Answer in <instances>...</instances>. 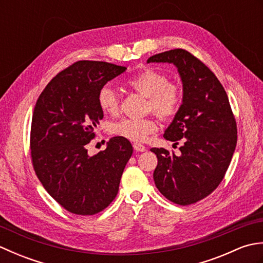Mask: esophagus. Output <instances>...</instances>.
Returning <instances> with one entry per match:
<instances>
[{"mask_svg":"<svg viewBox=\"0 0 263 263\" xmlns=\"http://www.w3.org/2000/svg\"><path fill=\"white\" fill-rule=\"evenodd\" d=\"M133 149H135L138 153L146 152V147H144L141 143H133Z\"/></svg>","mask_w":263,"mask_h":263,"instance_id":"esophagus-1","label":"esophagus"}]
</instances>
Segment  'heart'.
<instances>
[{
	"label": "heart",
	"instance_id": "b5f03b06",
	"mask_svg": "<svg viewBox=\"0 0 263 263\" xmlns=\"http://www.w3.org/2000/svg\"><path fill=\"white\" fill-rule=\"evenodd\" d=\"M126 85L144 97H148L149 109H153L160 119L174 117L182 104V91L175 83L168 82L166 76L154 69H144L128 78ZM99 108L105 114H116L120 108L119 95L109 85L100 89L97 96ZM157 130L152 117L146 119H122L111 123L109 132L126 140L142 142Z\"/></svg>",
	"mask_w": 263,
	"mask_h": 263
}]
</instances>
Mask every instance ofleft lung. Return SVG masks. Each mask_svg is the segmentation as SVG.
Here are the masks:
<instances>
[{
	"label": "left lung",
	"instance_id": "8db88e82",
	"mask_svg": "<svg viewBox=\"0 0 263 263\" xmlns=\"http://www.w3.org/2000/svg\"><path fill=\"white\" fill-rule=\"evenodd\" d=\"M147 63H168L182 81V104L164 138L182 141L181 155L152 148L158 164L154 181L172 202L187 205L214 191L225 176L235 152L236 122L224 87L206 66L184 49L156 54Z\"/></svg>",
	"mask_w": 263,
	"mask_h": 263
}]
</instances>
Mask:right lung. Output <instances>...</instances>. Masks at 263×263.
Listing matches in <instances>:
<instances>
[{"instance_id":"add662e5","label":"right lung","mask_w":263,"mask_h":263,"mask_svg":"<svg viewBox=\"0 0 263 263\" xmlns=\"http://www.w3.org/2000/svg\"><path fill=\"white\" fill-rule=\"evenodd\" d=\"M125 66L79 61L54 77L33 109L30 149L33 168L48 194L64 209L89 216L105 209L119 192L133 148L114 137L104 152L88 155L86 144L103 120L97 96Z\"/></svg>"}]
</instances>
